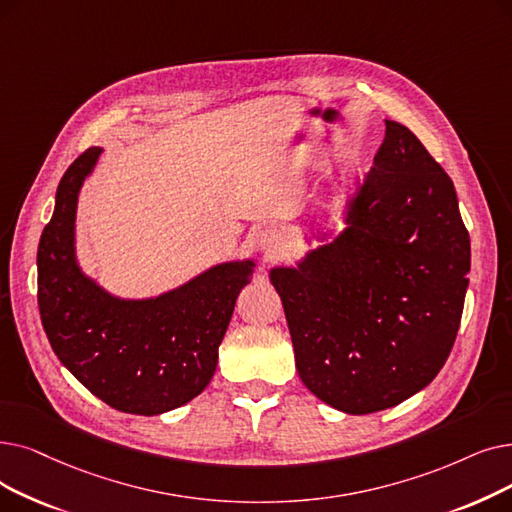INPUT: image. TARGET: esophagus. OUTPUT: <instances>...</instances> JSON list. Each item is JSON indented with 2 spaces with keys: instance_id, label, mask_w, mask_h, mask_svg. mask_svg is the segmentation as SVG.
Returning <instances> with one entry per match:
<instances>
[{
  "instance_id": "esophagus-1",
  "label": "esophagus",
  "mask_w": 512,
  "mask_h": 512,
  "mask_svg": "<svg viewBox=\"0 0 512 512\" xmlns=\"http://www.w3.org/2000/svg\"><path fill=\"white\" fill-rule=\"evenodd\" d=\"M255 242H257V249L263 251L268 257H274L280 249H282V242H284V234L280 228L276 226H263L257 236H255Z\"/></svg>"
}]
</instances>
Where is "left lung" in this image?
Instances as JSON below:
<instances>
[{
  "instance_id": "obj_1",
  "label": "left lung",
  "mask_w": 512,
  "mask_h": 512,
  "mask_svg": "<svg viewBox=\"0 0 512 512\" xmlns=\"http://www.w3.org/2000/svg\"><path fill=\"white\" fill-rule=\"evenodd\" d=\"M385 125L343 232L270 270L303 385L345 414L393 408L435 379L471 272L450 175L406 125Z\"/></svg>"
}]
</instances>
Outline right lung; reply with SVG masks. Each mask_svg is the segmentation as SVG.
<instances>
[{"mask_svg":"<svg viewBox=\"0 0 512 512\" xmlns=\"http://www.w3.org/2000/svg\"><path fill=\"white\" fill-rule=\"evenodd\" d=\"M87 148L66 169L37 249V303L58 360L110 408L154 416L188 404L217 368L253 259L217 263L148 299L110 295L83 274L75 251L79 192L100 159Z\"/></svg>","mask_w":512,"mask_h":512,"instance_id":"obj_1","label":"right lung"}]
</instances>
